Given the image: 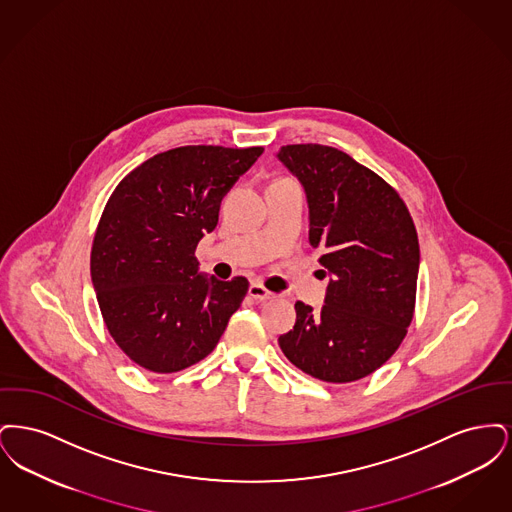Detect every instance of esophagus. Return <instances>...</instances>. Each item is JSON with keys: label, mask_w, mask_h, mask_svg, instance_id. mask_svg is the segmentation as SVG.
I'll use <instances>...</instances> for the list:
<instances>
[{"label": "esophagus", "mask_w": 512, "mask_h": 512, "mask_svg": "<svg viewBox=\"0 0 512 512\" xmlns=\"http://www.w3.org/2000/svg\"><path fill=\"white\" fill-rule=\"evenodd\" d=\"M247 292H249V297H253V299H257V301H268V299L274 297V293L268 292L267 288H263V286L257 284V282H253Z\"/></svg>", "instance_id": "1"}]
</instances>
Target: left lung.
Masks as SVG:
<instances>
[{"label":"left lung","mask_w":512,"mask_h":512,"mask_svg":"<svg viewBox=\"0 0 512 512\" xmlns=\"http://www.w3.org/2000/svg\"><path fill=\"white\" fill-rule=\"evenodd\" d=\"M276 159L303 186L309 244L330 276L320 311L297 301L295 326L278 343L313 378L361 380L390 359L413 320V219L390 184L336 147L284 146Z\"/></svg>","instance_id":"8db88e82"}]
</instances>
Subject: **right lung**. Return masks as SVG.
I'll return each instance as SVG.
<instances>
[{
    "label": "right lung",
    "instance_id": "1",
    "mask_svg": "<svg viewBox=\"0 0 512 512\" xmlns=\"http://www.w3.org/2000/svg\"><path fill=\"white\" fill-rule=\"evenodd\" d=\"M261 153L169 149L109 197L92 247V284L109 334L136 365L169 374L199 363L240 309L249 282L199 272L195 247L217 228L222 197Z\"/></svg>",
    "mask_w": 512,
    "mask_h": 512
}]
</instances>
